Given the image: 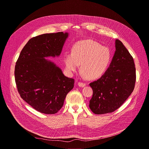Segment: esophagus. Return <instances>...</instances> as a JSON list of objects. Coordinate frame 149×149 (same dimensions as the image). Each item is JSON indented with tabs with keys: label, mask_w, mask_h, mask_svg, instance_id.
Instances as JSON below:
<instances>
[{
	"label": "esophagus",
	"mask_w": 149,
	"mask_h": 149,
	"mask_svg": "<svg viewBox=\"0 0 149 149\" xmlns=\"http://www.w3.org/2000/svg\"><path fill=\"white\" fill-rule=\"evenodd\" d=\"M78 86H80V87H84V86H86V83H81V82H78Z\"/></svg>",
	"instance_id": "esophagus-1"
}]
</instances>
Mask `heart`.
<instances>
[{
    "instance_id": "heart-1",
    "label": "heart",
    "mask_w": 149,
    "mask_h": 149,
    "mask_svg": "<svg viewBox=\"0 0 149 149\" xmlns=\"http://www.w3.org/2000/svg\"><path fill=\"white\" fill-rule=\"evenodd\" d=\"M111 58L108 48L91 39L78 41L74 44L72 53H65L63 61L69 72L77 71L81 64V70L88 79H96L106 71Z\"/></svg>"
}]
</instances>
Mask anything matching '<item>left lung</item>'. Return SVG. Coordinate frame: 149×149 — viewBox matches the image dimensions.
Here are the masks:
<instances>
[{"label": "left lung", "instance_id": "1", "mask_svg": "<svg viewBox=\"0 0 149 149\" xmlns=\"http://www.w3.org/2000/svg\"><path fill=\"white\" fill-rule=\"evenodd\" d=\"M116 51L110 66L97 80L90 83L93 96L89 107L96 114L112 113L134 91L136 80L134 59L123 43L115 40Z\"/></svg>", "mask_w": 149, "mask_h": 149}]
</instances>
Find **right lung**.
Returning <instances> with one entry per match:
<instances>
[{
	"label": "right lung",
	"instance_id": "right-lung-1",
	"mask_svg": "<svg viewBox=\"0 0 149 149\" xmlns=\"http://www.w3.org/2000/svg\"><path fill=\"white\" fill-rule=\"evenodd\" d=\"M69 36L68 32L45 33L32 38L19 54L15 80L23 100L36 111L54 114L61 110L74 80L48 57H58Z\"/></svg>",
	"mask_w": 149,
	"mask_h": 149
}]
</instances>
